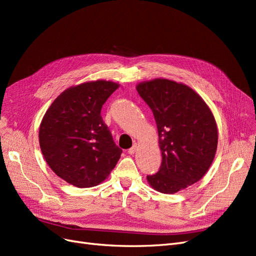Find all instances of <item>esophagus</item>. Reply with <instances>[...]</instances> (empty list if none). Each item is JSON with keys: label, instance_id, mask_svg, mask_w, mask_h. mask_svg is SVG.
Listing matches in <instances>:
<instances>
[{"label": "esophagus", "instance_id": "1", "mask_svg": "<svg viewBox=\"0 0 256 256\" xmlns=\"http://www.w3.org/2000/svg\"><path fill=\"white\" fill-rule=\"evenodd\" d=\"M136 150H138V145H136V144H134V146L131 147V148L128 150V154H134Z\"/></svg>", "mask_w": 256, "mask_h": 256}]
</instances>
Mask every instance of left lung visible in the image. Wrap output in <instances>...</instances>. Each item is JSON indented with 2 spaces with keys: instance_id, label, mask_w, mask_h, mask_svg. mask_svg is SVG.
Here are the masks:
<instances>
[{
  "instance_id": "1",
  "label": "left lung",
  "mask_w": 256,
  "mask_h": 256,
  "mask_svg": "<svg viewBox=\"0 0 256 256\" xmlns=\"http://www.w3.org/2000/svg\"><path fill=\"white\" fill-rule=\"evenodd\" d=\"M157 124L162 162L147 176L152 187L173 194L202 178L210 168L218 145L214 115L198 94L186 84L154 79L136 85Z\"/></svg>"
}]
</instances>
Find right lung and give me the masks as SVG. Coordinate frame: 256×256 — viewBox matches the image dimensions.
<instances>
[{
	"instance_id": "1",
	"label": "right lung",
	"mask_w": 256,
	"mask_h": 256,
	"mask_svg": "<svg viewBox=\"0 0 256 256\" xmlns=\"http://www.w3.org/2000/svg\"><path fill=\"white\" fill-rule=\"evenodd\" d=\"M120 84L97 80L64 90L44 115L40 145L44 158L62 180L79 188L102 182L120 158L102 120V108Z\"/></svg>"
}]
</instances>
